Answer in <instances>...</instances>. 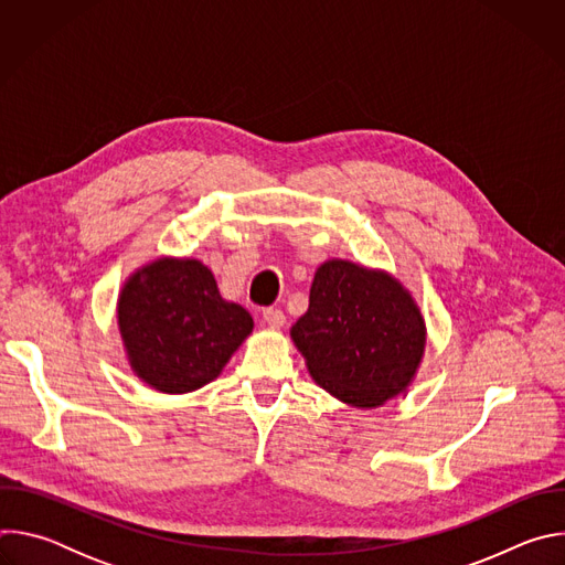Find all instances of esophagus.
<instances>
[{"instance_id": "1", "label": "esophagus", "mask_w": 565, "mask_h": 565, "mask_svg": "<svg viewBox=\"0 0 565 565\" xmlns=\"http://www.w3.org/2000/svg\"><path fill=\"white\" fill-rule=\"evenodd\" d=\"M264 324L268 329H281L286 324V315L277 308H266L264 310Z\"/></svg>"}]
</instances>
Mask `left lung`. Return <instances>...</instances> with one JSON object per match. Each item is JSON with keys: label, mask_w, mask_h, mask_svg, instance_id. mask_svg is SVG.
Instances as JSON below:
<instances>
[{"label": "left lung", "mask_w": 565, "mask_h": 565, "mask_svg": "<svg viewBox=\"0 0 565 565\" xmlns=\"http://www.w3.org/2000/svg\"><path fill=\"white\" fill-rule=\"evenodd\" d=\"M290 338L321 388L355 409H375L414 382L427 327L395 277L331 259L315 270L308 310Z\"/></svg>", "instance_id": "1"}]
</instances>
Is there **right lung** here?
Returning a JSON list of instances; mask_svg holds the SVG:
<instances>
[{
  "mask_svg": "<svg viewBox=\"0 0 565 565\" xmlns=\"http://www.w3.org/2000/svg\"><path fill=\"white\" fill-rule=\"evenodd\" d=\"M116 317L134 375L172 395L216 380L255 327L244 306L221 297L207 266L174 257L127 277Z\"/></svg>",
  "mask_w": 565,
  "mask_h": 565,
  "instance_id": "right-lung-1",
  "label": "right lung"
}]
</instances>
